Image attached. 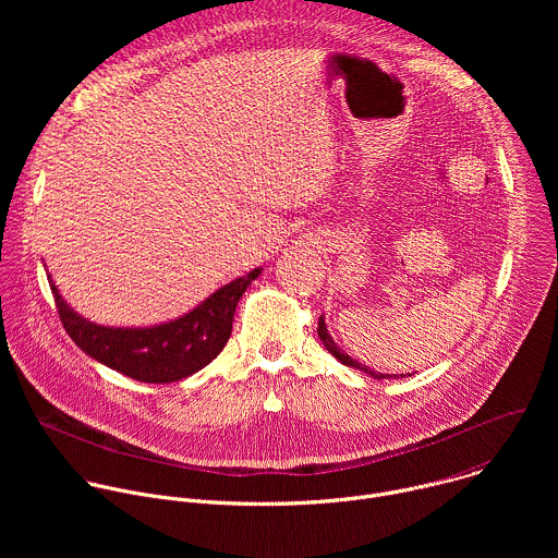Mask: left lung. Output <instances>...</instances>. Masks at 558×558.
<instances>
[{"label":"left lung","mask_w":558,"mask_h":558,"mask_svg":"<svg viewBox=\"0 0 558 558\" xmlns=\"http://www.w3.org/2000/svg\"><path fill=\"white\" fill-rule=\"evenodd\" d=\"M317 336H320V340H323V344L327 347V351L333 355V357H338L344 366H351V368H357V371H364L366 375H371L373 379H395V377H400V375H386V373H375V371H371L366 364H360L357 360H353L349 353H344L342 349H338V344L333 342V338H331V333H329V329H327V323H325V315H320V320H317ZM411 375V373H409ZM402 377H407V375H402Z\"/></svg>","instance_id":"1"}]
</instances>
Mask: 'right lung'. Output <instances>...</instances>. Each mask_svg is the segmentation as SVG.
<instances>
[{"mask_svg": "<svg viewBox=\"0 0 558 558\" xmlns=\"http://www.w3.org/2000/svg\"><path fill=\"white\" fill-rule=\"evenodd\" d=\"M263 274L254 269L214 291L177 320L156 327H101L78 315L50 280L57 311L65 333L93 360L132 379L168 384L194 375L207 366L227 344L238 300Z\"/></svg>", "mask_w": 558, "mask_h": 558, "instance_id": "add662e5", "label": "right lung"}]
</instances>
